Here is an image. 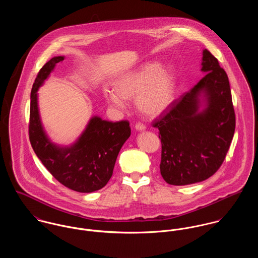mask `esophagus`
<instances>
[{"label":"esophagus","mask_w":258,"mask_h":258,"mask_svg":"<svg viewBox=\"0 0 258 258\" xmlns=\"http://www.w3.org/2000/svg\"><path fill=\"white\" fill-rule=\"evenodd\" d=\"M135 127H136L137 131H145V130H146L145 125H144L143 123H142V122H137L136 125H135Z\"/></svg>","instance_id":"obj_1"}]
</instances>
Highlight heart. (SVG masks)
Instances as JSON below:
<instances>
[{"label":"heart","mask_w":258,"mask_h":258,"mask_svg":"<svg viewBox=\"0 0 258 258\" xmlns=\"http://www.w3.org/2000/svg\"><path fill=\"white\" fill-rule=\"evenodd\" d=\"M176 79L171 66L160 67L156 62L120 76L115 83V93H108L107 100L115 108H122L123 100L137 98L136 104L143 115L156 117L165 113L174 100Z\"/></svg>","instance_id":"1"}]
</instances>
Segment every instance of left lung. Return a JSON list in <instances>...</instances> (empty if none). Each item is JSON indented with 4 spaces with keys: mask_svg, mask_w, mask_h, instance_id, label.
I'll return each instance as SVG.
<instances>
[{
    "mask_svg": "<svg viewBox=\"0 0 258 258\" xmlns=\"http://www.w3.org/2000/svg\"><path fill=\"white\" fill-rule=\"evenodd\" d=\"M201 70L206 75L153 122L161 141L160 173L170 185L194 184L214 175L233 138L235 115L228 75L207 49Z\"/></svg>",
    "mask_w": 258,
    "mask_h": 258,
    "instance_id": "1",
    "label": "left lung"
}]
</instances>
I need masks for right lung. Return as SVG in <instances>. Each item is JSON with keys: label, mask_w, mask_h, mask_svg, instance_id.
Returning a JSON list of instances; mask_svg holds the SVG:
<instances>
[{"label": "right lung", "mask_w": 258, "mask_h": 258, "mask_svg": "<svg viewBox=\"0 0 258 258\" xmlns=\"http://www.w3.org/2000/svg\"><path fill=\"white\" fill-rule=\"evenodd\" d=\"M63 56L51 58L39 70L30 93V144L45 168L59 183L80 193L102 189L111 179L117 154L131 136L127 120L109 121L93 116L86 130L71 146L50 142L43 131L37 106V90Z\"/></svg>", "instance_id": "1"}]
</instances>
